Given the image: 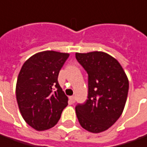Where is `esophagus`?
<instances>
[{
    "label": "esophagus",
    "instance_id": "obj_1",
    "mask_svg": "<svg viewBox=\"0 0 147 147\" xmlns=\"http://www.w3.org/2000/svg\"><path fill=\"white\" fill-rule=\"evenodd\" d=\"M70 100L71 101V102H73V103L76 102V98H75L74 96H70Z\"/></svg>",
    "mask_w": 147,
    "mask_h": 147
}]
</instances>
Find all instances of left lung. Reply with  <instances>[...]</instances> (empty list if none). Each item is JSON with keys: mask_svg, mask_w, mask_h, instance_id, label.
<instances>
[{"mask_svg": "<svg viewBox=\"0 0 147 147\" xmlns=\"http://www.w3.org/2000/svg\"><path fill=\"white\" fill-rule=\"evenodd\" d=\"M76 58L88 74V99L76 107L77 118L85 130L100 133L121 116L129 81L118 60L106 52H76Z\"/></svg>", "mask_w": 147, "mask_h": 147, "instance_id": "obj_1", "label": "left lung"}]
</instances>
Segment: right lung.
<instances>
[{"label": "right lung", "instance_id": "obj_1", "mask_svg": "<svg viewBox=\"0 0 147 147\" xmlns=\"http://www.w3.org/2000/svg\"><path fill=\"white\" fill-rule=\"evenodd\" d=\"M68 53L45 51L28 59L20 71L16 101L24 121L36 131L53 127L60 119L68 98L58 83Z\"/></svg>", "mask_w": 147, "mask_h": 147}]
</instances>
